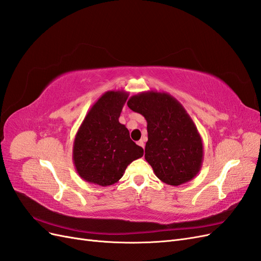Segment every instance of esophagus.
Wrapping results in <instances>:
<instances>
[{"instance_id":"34e87169","label":"esophagus","mask_w":261,"mask_h":261,"mask_svg":"<svg viewBox=\"0 0 261 261\" xmlns=\"http://www.w3.org/2000/svg\"><path fill=\"white\" fill-rule=\"evenodd\" d=\"M137 144H138L140 147H143V148H144V146H145V143H144V140H143V139H140Z\"/></svg>"}]
</instances>
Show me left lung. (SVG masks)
I'll return each mask as SVG.
<instances>
[{
  "label": "left lung",
  "mask_w": 261,
  "mask_h": 261,
  "mask_svg": "<svg viewBox=\"0 0 261 261\" xmlns=\"http://www.w3.org/2000/svg\"><path fill=\"white\" fill-rule=\"evenodd\" d=\"M127 106L147 121L145 159L163 183L178 186L192 180L201 169L203 145L184 107L168 92L145 91Z\"/></svg>",
  "instance_id": "left-lung-1"
}]
</instances>
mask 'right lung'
<instances>
[{
	"mask_svg": "<svg viewBox=\"0 0 261 261\" xmlns=\"http://www.w3.org/2000/svg\"><path fill=\"white\" fill-rule=\"evenodd\" d=\"M128 98L124 90H110L96 101L78 128L73 145V162L84 180L99 186L118 181L134 160L144 155V149L129 137L118 122Z\"/></svg>",
	"mask_w": 261,
	"mask_h": 261,
	"instance_id": "right-lung-1",
	"label": "right lung"
}]
</instances>
